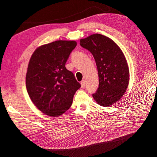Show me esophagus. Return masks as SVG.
Masks as SVG:
<instances>
[{"label": "esophagus", "mask_w": 157, "mask_h": 157, "mask_svg": "<svg viewBox=\"0 0 157 157\" xmlns=\"http://www.w3.org/2000/svg\"><path fill=\"white\" fill-rule=\"evenodd\" d=\"M80 84H81V87L82 88H84L85 85H86V82H85V80H82V81H81V82H80Z\"/></svg>", "instance_id": "esophagus-1"}]
</instances>
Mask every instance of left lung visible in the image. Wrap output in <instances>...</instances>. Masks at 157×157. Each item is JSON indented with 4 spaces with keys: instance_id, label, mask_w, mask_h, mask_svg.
I'll use <instances>...</instances> for the list:
<instances>
[{
    "instance_id": "left-lung-1",
    "label": "left lung",
    "mask_w": 157,
    "mask_h": 157,
    "mask_svg": "<svg viewBox=\"0 0 157 157\" xmlns=\"http://www.w3.org/2000/svg\"><path fill=\"white\" fill-rule=\"evenodd\" d=\"M80 45L91 52L97 65L99 87L93 98L101 106L112 105L122 98L129 84L124 54L110 38L97 33L80 39Z\"/></svg>"
}]
</instances>
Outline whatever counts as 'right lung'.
<instances>
[{
    "label": "right lung",
    "mask_w": 157,
    "mask_h": 157,
    "mask_svg": "<svg viewBox=\"0 0 157 157\" xmlns=\"http://www.w3.org/2000/svg\"><path fill=\"white\" fill-rule=\"evenodd\" d=\"M75 40H56L42 45L32 54L26 74V88L34 105L49 117H59L71 106L80 88L65 67Z\"/></svg>",
    "instance_id": "add662e5"
}]
</instances>
